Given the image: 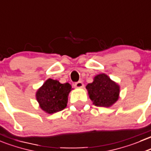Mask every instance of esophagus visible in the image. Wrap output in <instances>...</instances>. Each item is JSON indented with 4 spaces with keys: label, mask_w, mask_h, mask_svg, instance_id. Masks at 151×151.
I'll use <instances>...</instances> for the list:
<instances>
[{
    "label": "esophagus",
    "mask_w": 151,
    "mask_h": 151,
    "mask_svg": "<svg viewBox=\"0 0 151 151\" xmlns=\"http://www.w3.org/2000/svg\"><path fill=\"white\" fill-rule=\"evenodd\" d=\"M74 86H75L76 88H83L84 87V84H83L82 81H79L74 84Z\"/></svg>",
    "instance_id": "obj_1"
}]
</instances>
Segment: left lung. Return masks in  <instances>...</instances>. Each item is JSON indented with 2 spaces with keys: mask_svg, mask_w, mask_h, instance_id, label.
I'll use <instances>...</instances> for the list:
<instances>
[{
  "mask_svg": "<svg viewBox=\"0 0 151 151\" xmlns=\"http://www.w3.org/2000/svg\"><path fill=\"white\" fill-rule=\"evenodd\" d=\"M93 104L99 107H110L119 99V86L105 74L95 76L93 81L86 86Z\"/></svg>",
  "mask_w": 151,
  "mask_h": 151,
  "instance_id": "1",
  "label": "left lung"
}]
</instances>
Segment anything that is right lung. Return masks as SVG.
<instances>
[{
    "mask_svg": "<svg viewBox=\"0 0 151 151\" xmlns=\"http://www.w3.org/2000/svg\"><path fill=\"white\" fill-rule=\"evenodd\" d=\"M71 86L58 80L48 79L36 92V99L40 108L47 114H54L66 108Z\"/></svg>",
    "mask_w": 151,
    "mask_h": 151,
    "instance_id": "right-lung-1",
    "label": "right lung"
}]
</instances>
